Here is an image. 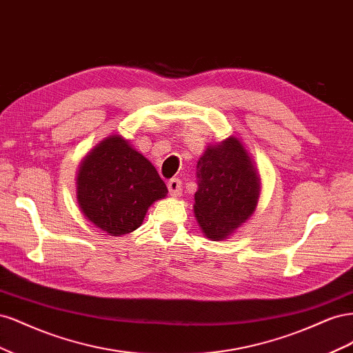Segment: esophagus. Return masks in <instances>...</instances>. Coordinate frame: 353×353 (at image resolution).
Returning <instances> with one entry per match:
<instances>
[{"instance_id": "esophagus-1", "label": "esophagus", "mask_w": 353, "mask_h": 353, "mask_svg": "<svg viewBox=\"0 0 353 353\" xmlns=\"http://www.w3.org/2000/svg\"><path fill=\"white\" fill-rule=\"evenodd\" d=\"M168 190H169V194L172 197H179L181 196V181L178 178H172L168 183Z\"/></svg>"}]
</instances>
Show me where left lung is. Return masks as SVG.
<instances>
[{
    "mask_svg": "<svg viewBox=\"0 0 353 353\" xmlns=\"http://www.w3.org/2000/svg\"><path fill=\"white\" fill-rule=\"evenodd\" d=\"M197 187L194 213L208 239H227L253 215L261 179L239 138L206 148L197 162Z\"/></svg>",
    "mask_w": 353,
    "mask_h": 353,
    "instance_id": "left-lung-1",
    "label": "left lung"
}]
</instances>
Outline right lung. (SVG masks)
<instances>
[{
    "label": "right lung",
    "mask_w": 353,
    "mask_h": 353,
    "mask_svg": "<svg viewBox=\"0 0 353 353\" xmlns=\"http://www.w3.org/2000/svg\"><path fill=\"white\" fill-rule=\"evenodd\" d=\"M168 188L156 168L121 135H110L85 156L77 176L83 216L109 236L119 237L141 225Z\"/></svg>",
    "instance_id": "1"
}]
</instances>
